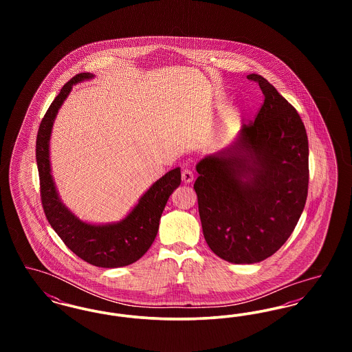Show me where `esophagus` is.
Instances as JSON below:
<instances>
[{"instance_id": "34e87169", "label": "esophagus", "mask_w": 352, "mask_h": 352, "mask_svg": "<svg viewBox=\"0 0 352 352\" xmlns=\"http://www.w3.org/2000/svg\"><path fill=\"white\" fill-rule=\"evenodd\" d=\"M192 179H194L192 171L188 170V168H184L182 170V181H184V184H191Z\"/></svg>"}]
</instances>
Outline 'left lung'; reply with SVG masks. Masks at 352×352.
I'll use <instances>...</instances> for the list:
<instances>
[{"instance_id": "1", "label": "left lung", "mask_w": 352, "mask_h": 352, "mask_svg": "<svg viewBox=\"0 0 352 352\" xmlns=\"http://www.w3.org/2000/svg\"><path fill=\"white\" fill-rule=\"evenodd\" d=\"M256 118L227 151L197 165L194 184L204 239L220 258L263 261L294 231L309 188V141L296 108L261 75Z\"/></svg>"}]
</instances>
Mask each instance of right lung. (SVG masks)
Listing matches in <instances>:
<instances>
[{"instance_id": "obj_1", "label": "right lung", "mask_w": 352, "mask_h": 352, "mask_svg": "<svg viewBox=\"0 0 352 352\" xmlns=\"http://www.w3.org/2000/svg\"><path fill=\"white\" fill-rule=\"evenodd\" d=\"M92 76L88 72L75 75L62 87L41 121L35 144L41 201L51 227L78 257L95 267L118 268L133 264L151 248L168 197L181 184V168H173L158 179L142 195L132 212L116 224H87L68 211L59 201L51 177L49 160L51 128L58 109L66 100L72 85Z\"/></svg>"}]
</instances>
